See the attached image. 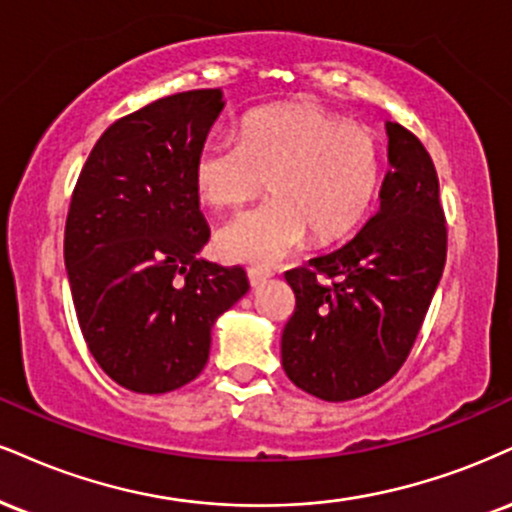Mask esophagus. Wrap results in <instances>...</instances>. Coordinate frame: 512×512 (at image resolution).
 I'll return each mask as SVG.
<instances>
[{
  "label": "esophagus",
  "mask_w": 512,
  "mask_h": 512,
  "mask_svg": "<svg viewBox=\"0 0 512 512\" xmlns=\"http://www.w3.org/2000/svg\"><path fill=\"white\" fill-rule=\"evenodd\" d=\"M269 276H272V272H267V269H250V272H248L250 286H252V288L262 286V283H264V281H267V279H269Z\"/></svg>",
  "instance_id": "esophagus-1"
}]
</instances>
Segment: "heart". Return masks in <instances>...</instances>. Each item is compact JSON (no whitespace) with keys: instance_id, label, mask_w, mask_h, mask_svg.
<instances>
[{"instance_id":"obj_1","label":"heart","mask_w":512,"mask_h":512,"mask_svg":"<svg viewBox=\"0 0 512 512\" xmlns=\"http://www.w3.org/2000/svg\"><path fill=\"white\" fill-rule=\"evenodd\" d=\"M381 147L367 128L312 104L267 107L240 133H214L197 147L193 186L214 209H238L267 186L274 200L219 231L226 260L272 267L315 243L346 238L377 200Z\"/></svg>"}]
</instances>
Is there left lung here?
Listing matches in <instances>:
<instances>
[{"label": "left lung", "instance_id": "8db88e82", "mask_svg": "<svg viewBox=\"0 0 512 512\" xmlns=\"http://www.w3.org/2000/svg\"><path fill=\"white\" fill-rule=\"evenodd\" d=\"M386 133L379 212L343 248L286 272L295 310L281 365L298 389L329 403L367 396L403 367L446 264L432 157L400 123Z\"/></svg>", "mask_w": 512, "mask_h": 512}]
</instances>
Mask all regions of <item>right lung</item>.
Listing matches in <instances>:
<instances>
[{
	"mask_svg": "<svg viewBox=\"0 0 512 512\" xmlns=\"http://www.w3.org/2000/svg\"><path fill=\"white\" fill-rule=\"evenodd\" d=\"M221 109V90H188L123 116L73 188L64 262L78 324L97 365L128 391L193 381L217 317L250 288L243 267L197 255L209 226L193 159Z\"/></svg>",
	"mask_w": 512,
	"mask_h": 512,
	"instance_id": "add662e5",
	"label": "right lung"
}]
</instances>
